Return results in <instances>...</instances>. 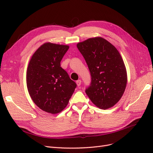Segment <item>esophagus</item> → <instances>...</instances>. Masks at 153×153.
<instances>
[{"instance_id": "esophagus-1", "label": "esophagus", "mask_w": 153, "mask_h": 153, "mask_svg": "<svg viewBox=\"0 0 153 153\" xmlns=\"http://www.w3.org/2000/svg\"><path fill=\"white\" fill-rule=\"evenodd\" d=\"M76 84L77 85V86H80L81 84V80H77V81H76Z\"/></svg>"}]
</instances>
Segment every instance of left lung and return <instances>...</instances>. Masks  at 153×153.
I'll list each match as a JSON object with an SVG mask.
<instances>
[{"label":"left lung","instance_id":"obj_1","mask_svg":"<svg viewBox=\"0 0 153 153\" xmlns=\"http://www.w3.org/2000/svg\"><path fill=\"white\" fill-rule=\"evenodd\" d=\"M89 69L91 84L85 93L95 106L106 110L122 98L127 83L123 60L117 48L102 37L77 44Z\"/></svg>","mask_w":153,"mask_h":153}]
</instances>
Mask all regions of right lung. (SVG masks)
Listing matches in <instances>:
<instances>
[{
	"label": "right lung",
	"instance_id": "1",
	"mask_svg": "<svg viewBox=\"0 0 153 153\" xmlns=\"http://www.w3.org/2000/svg\"><path fill=\"white\" fill-rule=\"evenodd\" d=\"M69 48L45 43L31 56L27 68V85L32 100L51 114L66 108L77 86L60 64Z\"/></svg>",
	"mask_w": 153,
	"mask_h": 153
}]
</instances>
